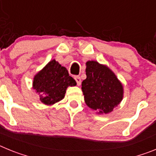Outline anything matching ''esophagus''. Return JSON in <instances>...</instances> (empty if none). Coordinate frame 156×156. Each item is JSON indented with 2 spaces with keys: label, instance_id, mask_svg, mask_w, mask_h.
Listing matches in <instances>:
<instances>
[{
  "label": "esophagus",
  "instance_id": "esophagus-1",
  "mask_svg": "<svg viewBox=\"0 0 156 156\" xmlns=\"http://www.w3.org/2000/svg\"><path fill=\"white\" fill-rule=\"evenodd\" d=\"M75 80H76V83H77V85H78V86H80V85L81 84L80 77V76H76L75 77Z\"/></svg>",
  "mask_w": 156,
  "mask_h": 156
}]
</instances>
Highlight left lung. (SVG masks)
<instances>
[{"instance_id":"8db88e82","label":"left lung","mask_w":156,"mask_h":156,"mask_svg":"<svg viewBox=\"0 0 156 156\" xmlns=\"http://www.w3.org/2000/svg\"><path fill=\"white\" fill-rule=\"evenodd\" d=\"M87 78L82 91L87 105L98 114H108L122 101L123 87L108 66L96 61L86 62Z\"/></svg>"}]
</instances>
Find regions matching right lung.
I'll use <instances>...</instances> for the list:
<instances>
[{"label": "right lung", "instance_id": "1", "mask_svg": "<svg viewBox=\"0 0 156 156\" xmlns=\"http://www.w3.org/2000/svg\"><path fill=\"white\" fill-rule=\"evenodd\" d=\"M76 85V82L69 75L68 70L55 59L38 72L33 81V88L39 94L41 102L47 105L62 100L68 87Z\"/></svg>", "mask_w": 156, "mask_h": 156}]
</instances>
